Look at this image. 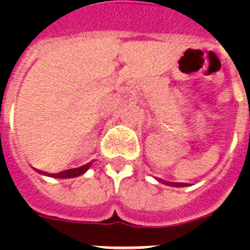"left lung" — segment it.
<instances>
[{
	"mask_svg": "<svg viewBox=\"0 0 250 250\" xmlns=\"http://www.w3.org/2000/svg\"><path fill=\"white\" fill-rule=\"evenodd\" d=\"M166 184H167V182H166ZM167 185H171V186H185V184H170V182H168Z\"/></svg>",
	"mask_w": 250,
	"mask_h": 250,
	"instance_id": "left-lung-1",
	"label": "left lung"
}]
</instances>
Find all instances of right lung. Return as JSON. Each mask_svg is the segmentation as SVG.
<instances>
[{"mask_svg":"<svg viewBox=\"0 0 250 250\" xmlns=\"http://www.w3.org/2000/svg\"><path fill=\"white\" fill-rule=\"evenodd\" d=\"M91 166V162L84 165L82 167H76V168H69V170H64V171H60V173L52 174V177L55 178H73V177H79L82 175L85 170H88V167Z\"/></svg>","mask_w":250,"mask_h":250,"instance_id":"obj_1","label":"right lung"}]
</instances>
